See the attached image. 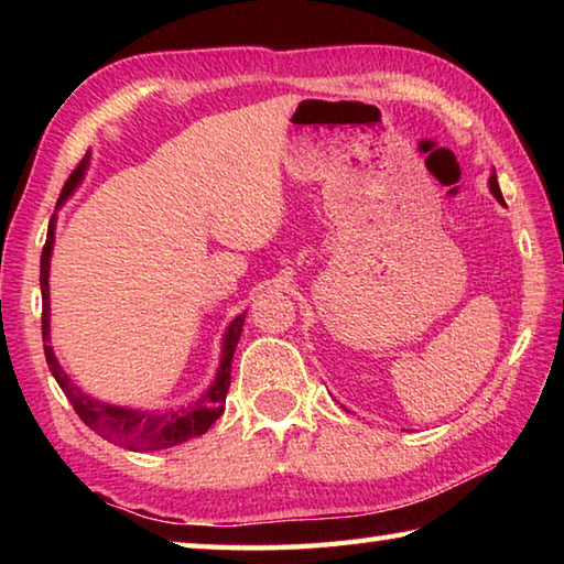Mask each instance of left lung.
<instances>
[{"instance_id": "left-lung-1", "label": "left lung", "mask_w": 564, "mask_h": 564, "mask_svg": "<svg viewBox=\"0 0 564 564\" xmlns=\"http://www.w3.org/2000/svg\"><path fill=\"white\" fill-rule=\"evenodd\" d=\"M488 184H490V191H492V196H495V198H498V202H500V204H505V202H502V191H500V184H498V176H495V171H492V174H490V181H488Z\"/></svg>"}]
</instances>
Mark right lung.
Listing matches in <instances>:
<instances>
[{
  "instance_id": "1",
  "label": "right lung",
  "mask_w": 564,
  "mask_h": 564,
  "mask_svg": "<svg viewBox=\"0 0 564 564\" xmlns=\"http://www.w3.org/2000/svg\"><path fill=\"white\" fill-rule=\"evenodd\" d=\"M91 154L82 159V164L76 166L74 174L66 181L62 188V196L56 206H64L66 198H69L79 184L87 176ZM54 228H56V214L50 221V231H46V243L42 251V269H40V285H42V338H44V356L46 366H50L52 376L56 383L64 390V395L69 398L74 405L76 415H79L84 423H87L94 433L107 437L109 443L127 447V451H139V453H154V451H166V447H174L191 441V437L204 435L208 427H212L218 417H221L226 408V393L228 386H231V362H234V350L238 346V338H241L246 311L238 313V316L228 323V328L221 338V360H218V370L214 383L206 388L202 398H196L194 403L178 405V408H129V405H113L104 403V400L91 398L89 393L74 383V380L66 376V370L59 366V360L54 356L52 348V333H50V265H52V251H54Z\"/></svg>"
}]
</instances>
